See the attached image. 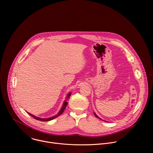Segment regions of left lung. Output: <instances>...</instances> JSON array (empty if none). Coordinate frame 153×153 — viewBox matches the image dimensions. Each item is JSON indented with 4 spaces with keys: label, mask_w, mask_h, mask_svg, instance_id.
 Segmentation results:
<instances>
[{
    "label": "left lung",
    "mask_w": 153,
    "mask_h": 153,
    "mask_svg": "<svg viewBox=\"0 0 153 153\" xmlns=\"http://www.w3.org/2000/svg\"><path fill=\"white\" fill-rule=\"evenodd\" d=\"M94 115H95V116H96V117H97V115H96V114H95V113H94ZM98 118H99V117H98ZM99 119H100V118H99Z\"/></svg>",
    "instance_id": "8db88e82"
}]
</instances>
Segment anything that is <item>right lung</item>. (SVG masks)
<instances>
[{
    "mask_svg": "<svg viewBox=\"0 0 153 153\" xmlns=\"http://www.w3.org/2000/svg\"><path fill=\"white\" fill-rule=\"evenodd\" d=\"M71 94V93H70L68 94V96H67V100H65V101L64 102V103H63V106H62V109L60 110V111L57 113V115H56V116H53V117H49V118H48V119H42V118H39V117H36L35 116H33V114H30V113H28V114H30L31 116H32L34 119H36V120H37L43 121V122H47V121H50V120H53V119H55L56 117H57L58 116H59L60 115H61V114H62V113H63V111L65 110V108H66V106H67V104H68L67 100L69 99V98H70Z\"/></svg>",
    "mask_w": 153,
    "mask_h": 153,
    "instance_id": "1",
    "label": "right lung"
}]
</instances>
